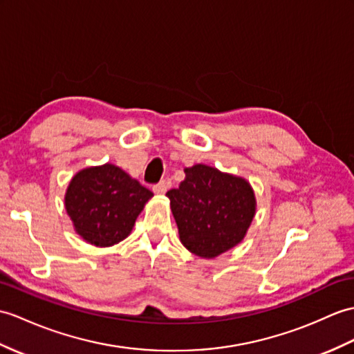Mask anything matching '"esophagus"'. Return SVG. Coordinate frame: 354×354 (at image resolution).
Listing matches in <instances>:
<instances>
[{"label": "esophagus", "mask_w": 354, "mask_h": 354, "mask_svg": "<svg viewBox=\"0 0 354 354\" xmlns=\"http://www.w3.org/2000/svg\"><path fill=\"white\" fill-rule=\"evenodd\" d=\"M167 192V183L166 180H161L157 185H153V193L155 194H164Z\"/></svg>", "instance_id": "34e87169"}]
</instances>
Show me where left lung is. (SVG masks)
I'll return each instance as SVG.
<instances>
[{
	"label": "left lung",
	"instance_id": "obj_1",
	"mask_svg": "<svg viewBox=\"0 0 354 354\" xmlns=\"http://www.w3.org/2000/svg\"><path fill=\"white\" fill-rule=\"evenodd\" d=\"M185 179L166 193L180 243L201 258L212 259L243 241L257 211V199L244 178L216 167H187Z\"/></svg>",
	"mask_w": 354,
	"mask_h": 354
}]
</instances>
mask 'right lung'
Listing matches in <instances>:
<instances>
[{
	"label": "right lung",
	"mask_w": 354,
	"mask_h": 354,
	"mask_svg": "<svg viewBox=\"0 0 354 354\" xmlns=\"http://www.w3.org/2000/svg\"><path fill=\"white\" fill-rule=\"evenodd\" d=\"M153 193L114 164L87 167L71 179L64 207L75 232L96 248H110L131 234Z\"/></svg>",
	"instance_id": "add662e5"
}]
</instances>
